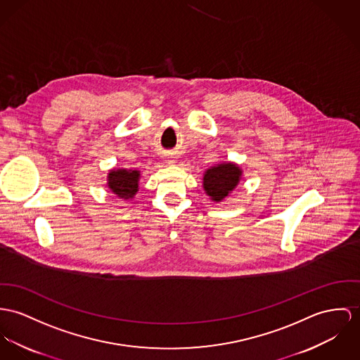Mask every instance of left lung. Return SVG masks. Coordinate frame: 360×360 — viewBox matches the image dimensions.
Returning <instances> with one entry per match:
<instances>
[{
  "label": "left lung",
  "instance_id": "left-lung-1",
  "mask_svg": "<svg viewBox=\"0 0 360 360\" xmlns=\"http://www.w3.org/2000/svg\"><path fill=\"white\" fill-rule=\"evenodd\" d=\"M241 169L233 163H223L207 169L204 175V189L214 201H221L238 184Z\"/></svg>",
  "mask_w": 360,
  "mask_h": 360
}]
</instances>
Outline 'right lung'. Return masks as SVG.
<instances>
[{
  "label": "right lung",
  "instance_id": "1",
  "mask_svg": "<svg viewBox=\"0 0 360 360\" xmlns=\"http://www.w3.org/2000/svg\"><path fill=\"white\" fill-rule=\"evenodd\" d=\"M139 171L112 169L108 175V186L120 198H131L139 191Z\"/></svg>",
  "mask_w": 360,
  "mask_h": 360
}]
</instances>
